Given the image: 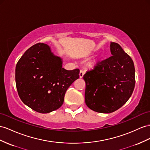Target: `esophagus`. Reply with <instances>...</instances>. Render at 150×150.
Wrapping results in <instances>:
<instances>
[{
	"label": "esophagus",
	"mask_w": 150,
	"mask_h": 150,
	"mask_svg": "<svg viewBox=\"0 0 150 150\" xmlns=\"http://www.w3.org/2000/svg\"><path fill=\"white\" fill-rule=\"evenodd\" d=\"M84 75V71L83 70H80V73H79V76L80 78H82L83 76Z\"/></svg>",
	"instance_id": "34e87169"
}]
</instances>
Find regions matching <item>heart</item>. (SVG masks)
Returning a JSON list of instances; mask_svg holds the SVG:
<instances>
[{
  "label": "heart",
  "instance_id": "b5f03b06",
  "mask_svg": "<svg viewBox=\"0 0 150 150\" xmlns=\"http://www.w3.org/2000/svg\"><path fill=\"white\" fill-rule=\"evenodd\" d=\"M96 65V61H93V62H91L89 63V67L90 68H94Z\"/></svg>",
  "mask_w": 150,
  "mask_h": 150
}]
</instances>
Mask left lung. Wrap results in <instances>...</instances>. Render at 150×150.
Here are the masks:
<instances>
[{
  "label": "left lung",
  "instance_id": "obj_1",
  "mask_svg": "<svg viewBox=\"0 0 150 150\" xmlns=\"http://www.w3.org/2000/svg\"><path fill=\"white\" fill-rule=\"evenodd\" d=\"M110 51L112 56L98 61L83 76L86 105L98 113H110L121 108L135 87V68L131 57L115 42H111Z\"/></svg>",
  "mask_w": 150,
  "mask_h": 150
}]
</instances>
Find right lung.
Listing matches in <instances>:
<instances>
[{"label": "right lung", "mask_w": 150, "mask_h": 150, "mask_svg": "<svg viewBox=\"0 0 150 150\" xmlns=\"http://www.w3.org/2000/svg\"><path fill=\"white\" fill-rule=\"evenodd\" d=\"M79 69L67 70L62 59L49 46L38 43L30 47L16 64L18 93L24 104L34 111L47 113L62 106L66 91L79 78Z\"/></svg>", "instance_id": "obj_1"}]
</instances>
